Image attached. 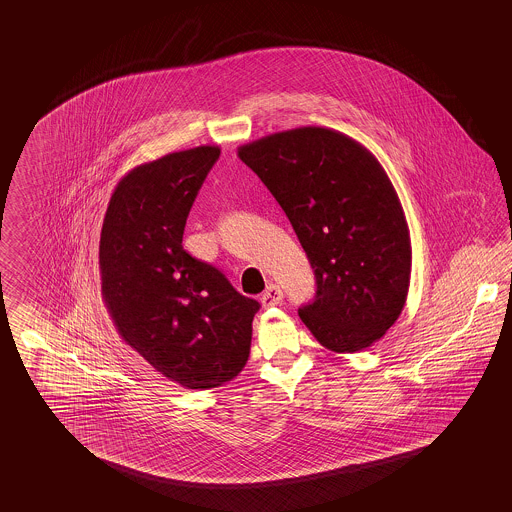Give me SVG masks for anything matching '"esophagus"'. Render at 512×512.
Here are the masks:
<instances>
[{
    "label": "esophagus",
    "mask_w": 512,
    "mask_h": 512,
    "mask_svg": "<svg viewBox=\"0 0 512 512\" xmlns=\"http://www.w3.org/2000/svg\"><path fill=\"white\" fill-rule=\"evenodd\" d=\"M283 300V291L279 289L278 285H268L266 291L261 295V304L264 308H272V306H278Z\"/></svg>",
    "instance_id": "esophagus-1"
}]
</instances>
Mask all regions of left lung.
I'll use <instances>...</instances> for the list:
<instances>
[{
    "instance_id": "left-lung-1",
    "label": "left lung",
    "mask_w": 512,
    "mask_h": 512,
    "mask_svg": "<svg viewBox=\"0 0 512 512\" xmlns=\"http://www.w3.org/2000/svg\"><path fill=\"white\" fill-rule=\"evenodd\" d=\"M238 157L289 217L317 279L298 315L334 353H357L400 317L411 278L402 202L377 157L340 131L296 127L253 140Z\"/></svg>"
}]
</instances>
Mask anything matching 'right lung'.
I'll list each match as a JSON object with an SVG mask.
<instances>
[{
  "instance_id": "add662e5",
  "label": "right lung",
  "mask_w": 512,
  "mask_h": 512,
  "mask_svg": "<svg viewBox=\"0 0 512 512\" xmlns=\"http://www.w3.org/2000/svg\"><path fill=\"white\" fill-rule=\"evenodd\" d=\"M219 152L197 146L131 169L110 197L99 240L101 291L118 334L155 372L193 390L242 372L259 310L182 246Z\"/></svg>"
}]
</instances>
